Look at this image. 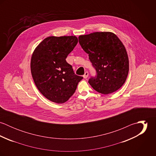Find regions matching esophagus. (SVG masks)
Returning <instances> with one entry per match:
<instances>
[{"label": "esophagus", "instance_id": "esophagus-1", "mask_svg": "<svg viewBox=\"0 0 156 156\" xmlns=\"http://www.w3.org/2000/svg\"><path fill=\"white\" fill-rule=\"evenodd\" d=\"M88 75H89V73H88V71H86V72L85 73V74H83V77L85 79H87V78L88 77Z\"/></svg>", "mask_w": 156, "mask_h": 156}]
</instances>
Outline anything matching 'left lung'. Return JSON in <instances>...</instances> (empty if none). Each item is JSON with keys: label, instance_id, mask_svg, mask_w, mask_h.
<instances>
[{"label": "left lung", "instance_id": "8db88e82", "mask_svg": "<svg viewBox=\"0 0 156 156\" xmlns=\"http://www.w3.org/2000/svg\"><path fill=\"white\" fill-rule=\"evenodd\" d=\"M79 42L96 71L88 80L93 89L103 94L119 89L127 77L129 62L125 47L117 36L97 32L79 36Z\"/></svg>", "mask_w": 156, "mask_h": 156}]
</instances>
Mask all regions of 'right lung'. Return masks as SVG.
I'll use <instances>...</instances> for the list:
<instances>
[{"instance_id": "1", "label": "right lung", "mask_w": 156, "mask_h": 156, "mask_svg": "<svg viewBox=\"0 0 156 156\" xmlns=\"http://www.w3.org/2000/svg\"><path fill=\"white\" fill-rule=\"evenodd\" d=\"M78 43L75 36L49 37L37 46L32 56L30 69L34 81L48 100L63 103L75 92L83 77L76 75L67 61Z\"/></svg>"}]
</instances>
